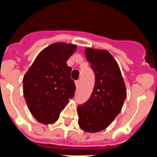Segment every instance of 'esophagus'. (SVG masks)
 I'll return each instance as SVG.
<instances>
[{
	"instance_id": "34e87169",
	"label": "esophagus",
	"mask_w": 157,
	"mask_h": 157,
	"mask_svg": "<svg viewBox=\"0 0 157 157\" xmlns=\"http://www.w3.org/2000/svg\"><path fill=\"white\" fill-rule=\"evenodd\" d=\"M75 86H76V88H78L79 86H80V83H81V82H80V81H75Z\"/></svg>"
}]
</instances>
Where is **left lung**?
I'll return each instance as SVG.
<instances>
[{
	"label": "left lung",
	"instance_id": "8db88e82",
	"mask_svg": "<svg viewBox=\"0 0 157 157\" xmlns=\"http://www.w3.org/2000/svg\"><path fill=\"white\" fill-rule=\"evenodd\" d=\"M85 54L95 74V86L87 101L78 105L79 126L95 133L110 126L121 111L126 85L118 64L106 50L86 48Z\"/></svg>",
	"mask_w": 157,
	"mask_h": 157
}]
</instances>
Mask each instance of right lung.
<instances>
[{
  "label": "right lung",
  "instance_id": "right-lung-1",
  "mask_svg": "<svg viewBox=\"0 0 157 157\" xmlns=\"http://www.w3.org/2000/svg\"><path fill=\"white\" fill-rule=\"evenodd\" d=\"M76 50L73 44L56 42L38 54L23 77V94L31 115L42 124H52L75 95L71 67L67 60Z\"/></svg>",
  "mask_w": 157,
  "mask_h": 157
}]
</instances>
